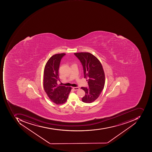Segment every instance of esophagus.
<instances>
[{"instance_id": "esophagus-1", "label": "esophagus", "mask_w": 152, "mask_h": 152, "mask_svg": "<svg viewBox=\"0 0 152 152\" xmlns=\"http://www.w3.org/2000/svg\"><path fill=\"white\" fill-rule=\"evenodd\" d=\"M73 89H74V90H75V91H76V90H79L80 88L78 87H73Z\"/></svg>"}]
</instances>
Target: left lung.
<instances>
[{"label": "left lung", "instance_id": "1", "mask_svg": "<svg viewBox=\"0 0 152 152\" xmlns=\"http://www.w3.org/2000/svg\"><path fill=\"white\" fill-rule=\"evenodd\" d=\"M74 54L82 64L84 77L88 78V87H81L86 92L82 101L91 103L99 97L104 88L105 75L102 66L98 59L90 53Z\"/></svg>", "mask_w": 152, "mask_h": 152}]
</instances>
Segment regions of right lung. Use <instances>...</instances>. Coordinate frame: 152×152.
Instances as JSON below:
<instances>
[{
    "label": "right lung",
    "instance_id": "1",
    "mask_svg": "<svg viewBox=\"0 0 152 152\" xmlns=\"http://www.w3.org/2000/svg\"><path fill=\"white\" fill-rule=\"evenodd\" d=\"M65 53L56 54L49 59L44 71L43 87L51 101L56 104L66 102L71 90V87L58 85L59 80V68L61 60Z\"/></svg>",
    "mask_w": 152,
    "mask_h": 152
}]
</instances>
